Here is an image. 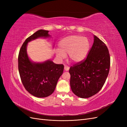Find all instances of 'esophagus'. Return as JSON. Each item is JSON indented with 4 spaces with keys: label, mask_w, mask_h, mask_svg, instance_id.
Returning a JSON list of instances; mask_svg holds the SVG:
<instances>
[{
    "label": "esophagus",
    "mask_w": 127,
    "mask_h": 127,
    "mask_svg": "<svg viewBox=\"0 0 127 127\" xmlns=\"http://www.w3.org/2000/svg\"><path fill=\"white\" fill-rule=\"evenodd\" d=\"M64 69L66 71H68L69 69V67L68 66H67V65H65L64 66Z\"/></svg>",
    "instance_id": "obj_1"
}]
</instances>
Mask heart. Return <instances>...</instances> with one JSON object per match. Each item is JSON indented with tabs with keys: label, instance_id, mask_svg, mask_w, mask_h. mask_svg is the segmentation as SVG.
Segmentation results:
<instances>
[{
	"label": "heart",
	"instance_id": "b5f03b06",
	"mask_svg": "<svg viewBox=\"0 0 127 127\" xmlns=\"http://www.w3.org/2000/svg\"><path fill=\"white\" fill-rule=\"evenodd\" d=\"M58 46L59 51L56 52L58 58L63 60L68 54V59L77 64L82 62L87 58L90 50V41L86 37L71 35L61 40Z\"/></svg>",
	"mask_w": 127,
	"mask_h": 127
}]
</instances>
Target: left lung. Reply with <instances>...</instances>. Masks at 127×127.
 <instances>
[{
	"mask_svg": "<svg viewBox=\"0 0 127 127\" xmlns=\"http://www.w3.org/2000/svg\"><path fill=\"white\" fill-rule=\"evenodd\" d=\"M86 58L71 66V89L76 96L90 97L101 90L108 76L110 57L105 44L95 35Z\"/></svg>",
	"mask_w": 127,
	"mask_h": 127,
	"instance_id": "left-lung-1",
	"label": "left lung"
}]
</instances>
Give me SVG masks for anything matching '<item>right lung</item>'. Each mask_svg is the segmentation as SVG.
I'll use <instances>...</instances> for the list:
<instances>
[{
    "instance_id": "add662e5",
    "label": "right lung",
    "mask_w": 127,
    "mask_h": 127,
    "mask_svg": "<svg viewBox=\"0 0 127 127\" xmlns=\"http://www.w3.org/2000/svg\"><path fill=\"white\" fill-rule=\"evenodd\" d=\"M48 32L40 30L27 38L18 54V71L23 85L29 93L37 97H45L53 93L64 68L63 64H56L51 60L33 63L27 54L28 42L39 37H48Z\"/></svg>"
}]
</instances>
